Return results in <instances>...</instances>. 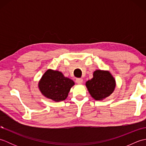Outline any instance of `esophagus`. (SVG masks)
I'll return each instance as SVG.
<instances>
[{"label": "esophagus", "mask_w": 146, "mask_h": 146, "mask_svg": "<svg viewBox=\"0 0 146 146\" xmlns=\"http://www.w3.org/2000/svg\"><path fill=\"white\" fill-rule=\"evenodd\" d=\"M83 82V79L82 78H76V83L77 84H82Z\"/></svg>", "instance_id": "34e87169"}]
</instances>
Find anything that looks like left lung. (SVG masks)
<instances>
[{
    "mask_svg": "<svg viewBox=\"0 0 146 146\" xmlns=\"http://www.w3.org/2000/svg\"><path fill=\"white\" fill-rule=\"evenodd\" d=\"M115 85V80L109 71L100 70L95 71L93 78L86 82L90 94L96 100H103L110 96Z\"/></svg>",
    "mask_w": 146,
    "mask_h": 146,
    "instance_id": "8db88e82",
    "label": "left lung"
}]
</instances>
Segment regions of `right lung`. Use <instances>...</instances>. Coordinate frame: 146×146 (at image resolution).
<instances>
[{"mask_svg": "<svg viewBox=\"0 0 146 146\" xmlns=\"http://www.w3.org/2000/svg\"><path fill=\"white\" fill-rule=\"evenodd\" d=\"M75 85L72 80L64 77L58 71L48 70L39 82V88L46 98L55 102L66 99L71 88Z\"/></svg>", "mask_w": 146, "mask_h": 146, "instance_id": "obj_1", "label": "right lung"}]
</instances>
